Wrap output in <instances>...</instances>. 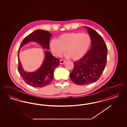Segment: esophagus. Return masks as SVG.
<instances>
[{"label":"esophagus","instance_id":"esophagus-1","mask_svg":"<svg viewBox=\"0 0 127 127\" xmlns=\"http://www.w3.org/2000/svg\"><path fill=\"white\" fill-rule=\"evenodd\" d=\"M65 62H66V61H63V60H60V64H64V63H65Z\"/></svg>","mask_w":127,"mask_h":127}]
</instances>
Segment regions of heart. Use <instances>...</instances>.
Masks as SVG:
<instances>
[{"label":"heart","mask_w":127,"mask_h":127,"mask_svg":"<svg viewBox=\"0 0 127 127\" xmlns=\"http://www.w3.org/2000/svg\"><path fill=\"white\" fill-rule=\"evenodd\" d=\"M91 44V37L87 34L72 32L61 35L58 40L52 39L50 48L56 57H60L66 49V57L77 61L84 56Z\"/></svg>","instance_id":"1"}]
</instances>
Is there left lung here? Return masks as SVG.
Listing matches in <instances>:
<instances>
[{
    "mask_svg": "<svg viewBox=\"0 0 127 127\" xmlns=\"http://www.w3.org/2000/svg\"><path fill=\"white\" fill-rule=\"evenodd\" d=\"M84 27L91 36V48L83 57L74 62V68L70 74L71 80L79 85L97 81L106 66L108 53L107 46L101 36L91 28Z\"/></svg>",
    "mask_w": 127,
    "mask_h": 127,
    "instance_id": "8db88e82",
    "label": "left lung"
}]
</instances>
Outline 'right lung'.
Returning a JSON list of instances; mask_svg holds the SVG:
<instances>
[{"instance_id": "right-lung-1", "label": "right lung", "mask_w": 127, "mask_h": 127, "mask_svg": "<svg viewBox=\"0 0 127 127\" xmlns=\"http://www.w3.org/2000/svg\"><path fill=\"white\" fill-rule=\"evenodd\" d=\"M52 34L47 31L37 30L26 36L21 43L18 50V70L25 82L32 87L42 88L49 84L53 79L55 69L60 65V60L55 58L48 51L49 41ZM30 42L39 43L43 50L45 57L43 63L36 71L34 72H26L22 66L19 58L21 48Z\"/></svg>"}]
</instances>
